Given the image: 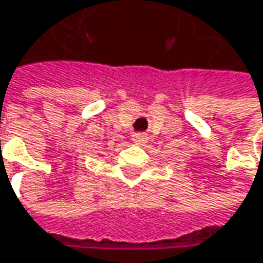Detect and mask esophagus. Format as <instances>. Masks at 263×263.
I'll return each mask as SVG.
<instances>
[{"label": "esophagus", "instance_id": "esophagus-1", "mask_svg": "<svg viewBox=\"0 0 263 263\" xmlns=\"http://www.w3.org/2000/svg\"><path fill=\"white\" fill-rule=\"evenodd\" d=\"M147 140H148V135L144 134V132H138V134H134V135H132V141H134L135 144H140V146L146 144Z\"/></svg>", "mask_w": 263, "mask_h": 263}]
</instances>
